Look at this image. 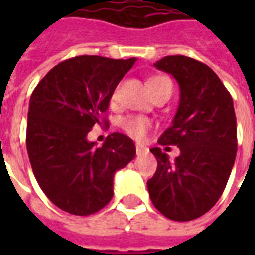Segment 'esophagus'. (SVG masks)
<instances>
[{
	"instance_id": "34e87169",
	"label": "esophagus",
	"mask_w": 255,
	"mask_h": 255,
	"mask_svg": "<svg viewBox=\"0 0 255 255\" xmlns=\"http://www.w3.org/2000/svg\"><path fill=\"white\" fill-rule=\"evenodd\" d=\"M135 149H136V154L138 155L146 154V153H147V149H146L144 146H142V144H136V146H135Z\"/></svg>"
}]
</instances>
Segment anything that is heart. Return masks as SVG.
Masks as SVG:
<instances>
[{"label":"heart","mask_w":255,"mask_h":255,"mask_svg":"<svg viewBox=\"0 0 255 255\" xmlns=\"http://www.w3.org/2000/svg\"><path fill=\"white\" fill-rule=\"evenodd\" d=\"M149 87L153 95H158L165 90H172L171 80L165 76H153L149 79ZM119 98V86L115 87L111 94V102H116ZM120 127L133 139H143L150 129V122L143 116H126L120 119Z\"/></svg>","instance_id":"heart-1"}]
</instances>
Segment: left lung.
I'll list each match as a JSON object with an SVG mask.
<instances>
[{"label":"left lung","mask_w":255,"mask_h":255,"mask_svg":"<svg viewBox=\"0 0 255 255\" xmlns=\"http://www.w3.org/2000/svg\"><path fill=\"white\" fill-rule=\"evenodd\" d=\"M180 87V102L161 146H177L171 161L160 147L150 150L157 171L147 180L155 209L173 221H190L219 201L235 162L238 139L234 101L212 68L186 56H166L154 64Z\"/></svg>","instance_id":"8db88e82"}]
</instances>
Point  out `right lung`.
I'll return each mask as SVG.
<instances>
[{
	"label": "right lung",
	"mask_w": 255,
	"mask_h": 255,
	"mask_svg": "<svg viewBox=\"0 0 255 255\" xmlns=\"http://www.w3.org/2000/svg\"><path fill=\"white\" fill-rule=\"evenodd\" d=\"M136 58L78 56L57 64L30 98L27 151L42 191L57 208L89 216L113 197V176L136 154L132 139L111 133L102 147L87 140L95 124H108L112 91Z\"/></svg>",
	"instance_id": "obj_1"
}]
</instances>
